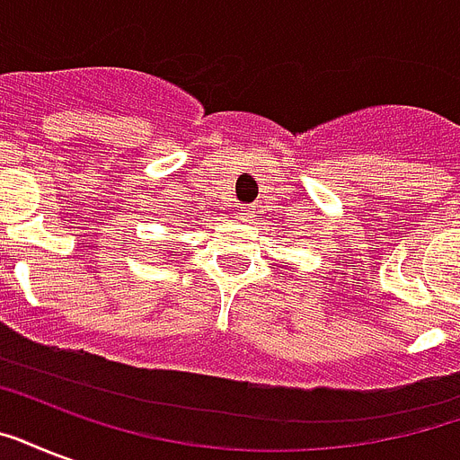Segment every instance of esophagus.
<instances>
[{
	"mask_svg": "<svg viewBox=\"0 0 460 460\" xmlns=\"http://www.w3.org/2000/svg\"><path fill=\"white\" fill-rule=\"evenodd\" d=\"M238 219L245 224H251L255 219V208H241L238 209Z\"/></svg>",
	"mask_w": 460,
	"mask_h": 460,
	"instance_id": "1",
	"label": "esophagus"
}]
</instances>
